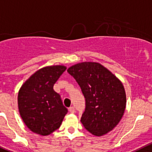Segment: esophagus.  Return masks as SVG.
Listing matches in <instances>:
<instances>
[{"label":"esophagus","instance_id":"esophagus-1","mask_svg":"<svg viewBox=\"0 0 152 152\" xmlns=\"http://www.w3.org/2000/svg\"><path fill=\"white\" fill-rule=\"evenodd\" d=\"M69 112L72 113H74L75 112V107H70L69 109Z\"/></svg>","mask_w":152,"mask_h":152}]
</instances>
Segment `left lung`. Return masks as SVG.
Segmentation results:
<instances>
[{
    "mask_svg": "<svg viewBox=\"0 0 152 152\" xmlns=\"http://www.w3.org/2000/svg\"><path fill=\"white\" fill-rule=\"evenodd\" d=\"M67 72L77 82L86 99V108L80 118L83 127L97 137L112 131L126 107V94L121 80L95 62L77 63Z\"/></svg>",
    "mask_w": 152,
    "mask_h": 152,
    "instance_id": "8db88e82",
    "label": "left lung"
}]
</instances>
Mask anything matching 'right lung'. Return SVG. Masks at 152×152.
Returning a JSON list of instances; mask_svg holds the SVG:
<instances>
[{
	"label": "right lung",
	"mask_w": 152,
	"mask_h": 152,
	"mask_svg": "<svg viewBox=\"0 0 152 152\" xmlns=\"http://www.w3.org/2000/svg\"><path fill=\"white\" fill-rule=\"evenodd\" d=\"M66 69L63 65L42 68L20 88L18 111L23 122L32 132L47 136L60 127L68 110L53 87Z\"/></svg>",
	"instance_id": "obj_1"
}]
</instances>
